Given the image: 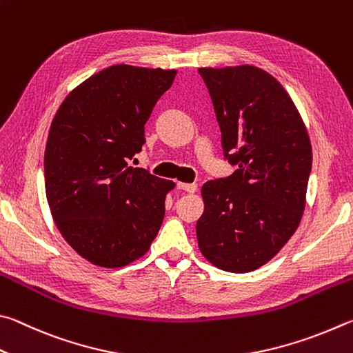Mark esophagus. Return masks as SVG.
Listing matches in <instances>:
<instances>
[{
	"instance_id": "1",
	"label": "esophagus",
	"mask_w": 353,
	"mask_h": 353,
	"mask_svg": "<svg viewBox=\"0 0 353 353\" xmlns=\"http://www.w3.org/2000/svg\"><path fill=\"white\" fill-rule=\"evenodd\" d=\"M178 189H181L188 194H195L196 189H199V186H196L195 183H189V184L188 183H180V184H178Z\"/></svg>"
}]
</instances>
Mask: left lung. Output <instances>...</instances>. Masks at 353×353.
<instances>
[{"mask_svg":"<svg viewBox=\"0 0 353 353\" xmlns=\"http://www.w3.org/2000/svg\"><path fill=\"white\" fill-rule=\"evenodd\" d=\"M232 175L205 183L196 221L200 251L215 267L248 273L298 230L312 172L299 111L277 80L256 66L200 68Z\"/></svg>","mask_w":353,"mask_h":353,"instance_id":"1","label":"left lung"}]
</instances>
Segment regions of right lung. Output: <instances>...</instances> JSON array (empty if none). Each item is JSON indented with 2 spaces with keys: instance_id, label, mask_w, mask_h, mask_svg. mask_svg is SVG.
Here are the masks:
<instances>
[{
  "instance_id": "obj_1",
  "label": "right lung",
  "mask_w": 353,
  "mask_h": 353,
  "mask_svg": "<svg viewBox=\"0 0 353 353\" xmlns=\"http://www.w3.org/2000/svg\"><path fill=\"white\" fill-rule=\"evenodd\" d=\"M175 70L114 65L79 85L55 114L45 186L61 236L86 261L123 267L144 256L163 223L172 181L130 164Z\"/></svg>"
}]
</instances>
